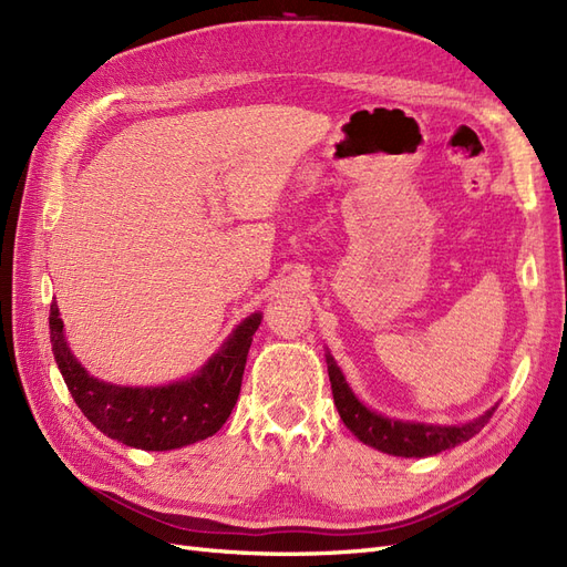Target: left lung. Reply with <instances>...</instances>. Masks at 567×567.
I'll return each instance as SVG.
<instances>
[{
	"label": "left lung",
	"instance_id": "left-lung-1",
	"mask_svg": "<svg viewBox=\"0 0 567 567\" xmlns=\"http://www.w3.org/2000/svg\"><path fill=\"white\" fill-rule=\"evenodd\" d=\"M326 364H329V379L333 390V402L340 414V421L350 427V433L357 435L359 442L369 444V447L379 450L383 454L404 456V458H423L433 456L444 450H452L456 444L471 440L483 431L485 423L492 419L494 406H489L485 414H480L473 421L458 423V425H437V423H421V421H402L379 414V411L369 409L362 400L357 398L350 383L346 381V373L340 371L333 354L326 350Z\"/></svg>",
	"mask_w": 567,
	"mask_h": 567
}]
</instances>
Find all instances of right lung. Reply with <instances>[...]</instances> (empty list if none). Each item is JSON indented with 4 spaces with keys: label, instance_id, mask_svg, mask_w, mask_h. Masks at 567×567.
<instances>
[{
    "label": "right lung",
    "instance_id": "right-lung-1",
    "mask_svg": "<svg viewBox=\"0 0 567 567\" xmlns=\"http://www.w3.org/2000/svg\"><path fill=\"white\" fill-rule=\"evenodd\" d=\"M59 305L51 302V352L75 404L101 433L134 450L169 452L213 437L238 400L252 336L262 312L246 317L188 379L167 385H115L84 369L68 348Z\"/></svg>",
    "mask_w": 567,
    "mask_h": 567
}]
</instances>
